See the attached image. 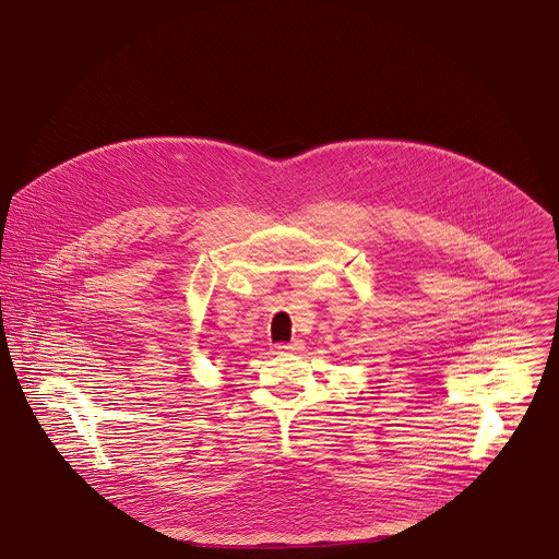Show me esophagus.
I'll list each match as a JSON object with an SVG mask.
<instances>
[{
    "mask_svg": "<svg viewBox=\"0 0 559 559\" xmlns=\"http://www.w3.org/2000/svg\"><path fill=\"white\" fill-rule=\"evenodd\" d=\"M278 354H289V352H300L302 349V343L300 341H294V343H287V345H276Z\"/></svg>",
    "mask_w": 559,
    "mask_h": 559,
    "instance_id": "obj_1",
    "label": "esophagus"
}]
</instances>
